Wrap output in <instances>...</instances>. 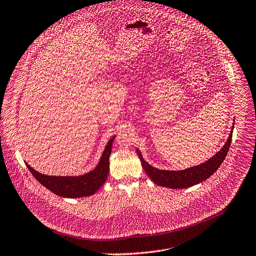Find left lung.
Segmentation results:
<instances>
[{
    "mask_svg": "<svg viewBox=\"0 0 256 256\" xmlns=\"http://www.w3.org/2000/svg\"><path fill=\"white\" fill-rule=\"evenodd\" d=\"M233 130H234V126L232 128L230 134H228L226 144L214 157L205 161L204 164L186 168L182 170H164L155 168L144 160L138 149H136V154L138 155V158L141 160V164L145 172L156 184L161 186V187H168L170 189L189 188L191 186L197 184L205 180L218 170V168L220 166L224 159L228 154V151L232 142Z\"/></svg>",
    "mask_w": 256,
    "mask_h": 256,
    "instance_id": "1",
    "label": "left lung"
}]
</instances>
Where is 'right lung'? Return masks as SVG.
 I'll return each mask as SVG.
<instances>
[{
    "mask_svg": "<svg viewBox=\"0 0 256 256\" xmlns=\"http://www.w3.org/2000/svg\"><path fill=\"white\" fill-rule=\"evenodd\" d=\"M114 138L115 136H112L107 143V146L105 147V150L102 154L98 166L92 170L82 176H46L40 172H38L28 164H26L38 182H40L44 187H46L58 196L65 198H80L90 196L92 194H95L107 180L109 172V156L111 154V148Z\"/></svg>",
    "mask_w": 256,
    "mask_h": 256,
    "instance_id": "add662e5",
    "label": "right lung"
}]
</instances>
